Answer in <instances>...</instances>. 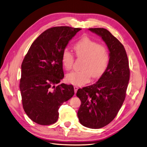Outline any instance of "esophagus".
<instances>
[{"label": "esophagus", "instance_id": "1", "mask_svg": "<svg viewBox=\"0 0 147 147\" xmlns=\"http://www.w3.org/2000/svg\"><path fill=\"white\" fill-rule=\"evenodd\" d=\"M74 91H75V93H76L77 92V90H78V86H74Z\"/></svg>", "mask_w": 147, "mask_h": 147}]
</instances>
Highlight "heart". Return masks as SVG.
<instances>
[{
	"label": "heart",
	"mask_w": 147,
	"mask_h": 147,
	"mask_svg": "<svg viewBox=\"0 0 147 147\" xmlns=\"http://www.w3.org/2000/svg\"><path fill=\"white\" fill-rule=\"evenodd\" d=\"M78 58L83 59L80 71H72L66 76L69 83L81 86L90 82L91 77L98 78L104 74L109 64V54L105 45L98 44L90 37H84L74 45ZM62 63L66 70L72 69L74 56L65 49L61 56Z\"/></svg>",
	"instance_id": "b5f03b06"
}]
</instances>
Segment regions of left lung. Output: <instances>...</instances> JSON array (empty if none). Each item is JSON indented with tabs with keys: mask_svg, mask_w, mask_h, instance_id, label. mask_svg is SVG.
I'll list each match as a JSON object with an SVG mask.
<instances>
[{
	"mask_svg": "<svg viewBox=\"0 0 147 147\" xmlns=\"http://www.w3.org/2000/svg\"><path fill=\"white\" fill-rule=\"evenodd\" d=\"M89 30L100 36L109 51L107 69L96 83L80 88L77 96L81 100L77 115L83 126L99 129L117 116L125 99L130 70L125 49L118 40L104 28Z\"/></svg>",
	"mask_w": 147,
	"mask_h": 147,
	"instance_id": "1",
	"label": "left lung"
}]
</instances>
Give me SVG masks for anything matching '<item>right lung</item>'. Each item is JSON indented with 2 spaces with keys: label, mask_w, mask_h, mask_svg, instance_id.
<instances>
[{
  "label": "right lung",
  "mask_w": 147,
  "mask_h": 147,
  "mask_svg": "<svg viewBox=\"0 0 147 147\" xmlns=\"http://www.w3.org/2000/svg\"><path fill=\"white\" fill-rule=\"evenodd\" d=\"M80 28L60 26L44 31L31 45L21 65L20 88L28 117L41 125L57 121L58 110L74 95L72 84H58L64 77L61 56Z\"/></svg>",
  "instance_id": "right-lung-1"
}]
</instances>
